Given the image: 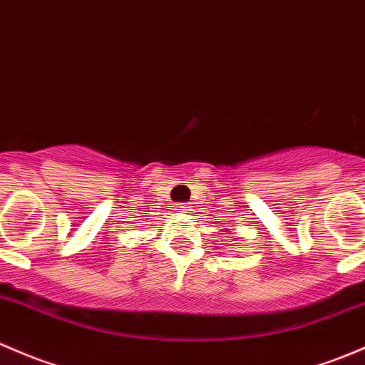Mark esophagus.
<instances>
[{
    "instance_id": "esophagus-1",
    "label": "esophagus",
    "mask_w": 365,
    "mask_h": 365,
    "mask_svg": "<svg viewBox=\"0 0 365 365\" xmlns=\"http://www.w3.org/2000/svg\"><path fill=\"white\" fill-rule=\"evenodd\" d=\"M190 206H189V202H180V205H176V212H180V213H187V212H190Z\"/></svg>"
}]
</instances>
